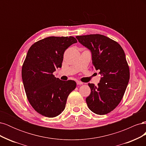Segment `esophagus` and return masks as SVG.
<instances>
[{"instance_id":"1","label":"esophagus","mask_w":146,"mask_h":146,"mask_svg":"<svg viewBox=\"0 0 146 146\" xmlns=\"http://www.w3.org/2000/svg\"><path fill=\"white\" fill-rule=\"evenodd\" d=\"M77 85H83V82H80V81H77Z\"/></svg>"}]
</instances>
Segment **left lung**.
<instances>
[{
  "label": "left lung",
  "mask_w": 146,
  "mask_h": 146,
  "mask_svg": "<svg viewBox=\"0 0 146 146\" xmlns=\"http://www.w3.org/2000/svg\"><path fill=\"white\" fill-rule=\"evenodd\" d=\"M79 42L91 52L92 64L99 70L98 86L88 83L91 94L86 98L88 108L104 115L120 103L130 79V70L123 48L116 41L102 35L77 36Z\"/></svg>",
  "instance_id": "left-lung-1"
}]
</instances>
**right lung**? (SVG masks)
<instances>
[{
  "label": "right lung",
  "instance_id": "1",
  "mask_svg": "<svg viewBox=\"0 0 146 146\" xmlns=\"http://www.w3.org/2000/svg\"><path fill=\"white\" fill-rule=\"evenodd\" d=\"M76 42L73 36L47 37L34 43L27 52L22 78L29 103L42 116L54 117L61 114L76 88L75 81H63L53 75L61 68L64 51Z\"/></svg>",
  "mask_w": 146,
  "mask_h": 146
}]
</instances>
